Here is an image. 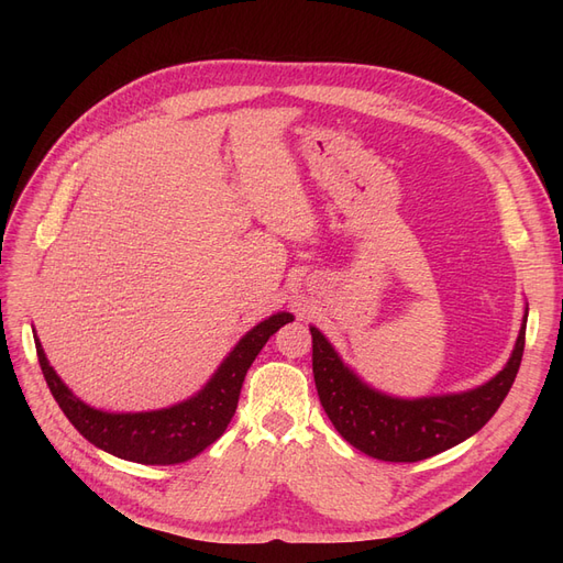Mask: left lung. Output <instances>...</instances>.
Returning <instances> with one entry per match:
<instances>
[{"label": "left lung", "instance_id": "obj_1", "mask_svg": "<svg viewBox=\"0 0 563 563\" xmlns=\"http://www.w3.org/2000/svg\"><path fill=\"white\" fill-rule=\"evenodd\" d=\"M526 317L512 356L488 383L460 395L399 399L368 387L343 364L323 333H312V373L333 428L362 453L385 463H418L465 441L498 411L512 387L526 343Z\"/></svg>", "mask_w": 563, "mask_h": 563}]
</instances>
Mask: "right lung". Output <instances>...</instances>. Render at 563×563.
<instances>
[{
  "label": "right lung",
  "instance_id": "obj_1",
  "mask_svg": "<svg viewBox=\"0 0 563 563\" xmlns=\"http://www.w3.org/2000/svg\"><path fill=\"white\" fill-rule=\"evenodd\" d=\"M288 321H294L291 312L267 317L234 345L211 380L195 397L145 413H108L84 404L48 364L40 338L35 340V347L51 395L84 439L117 457L131 460V463L178 465L199 455L228 430L236 411V401H240L246 371L269 335H275Z\"/></svg>",
  "mask_w": 563,
  "mask_h": 563
}]
</instances>
